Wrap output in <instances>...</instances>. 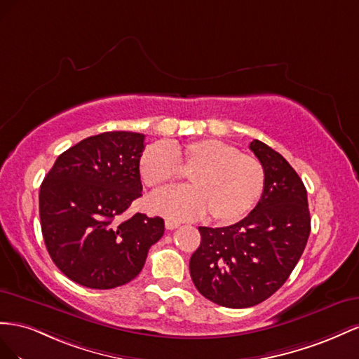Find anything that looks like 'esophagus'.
I'll return each mask as SVG.
<instances>
[{"label":"esophagus","mask_w":359,"mask_h":359,"mask_svg":"<svg viewBox=\"0 0 359 359\" xmlns=\"http://www.w3.org/2000/svg\"><path fill=\"white\" fill-rule=\"evenodd\" d=\"M179 222L177 221H172V219H167L165 221V227H167V230H174V229H177L179 227Z\"/></svg>","instance_id":"34e87169"}]
</instances>
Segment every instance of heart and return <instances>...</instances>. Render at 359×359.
Segmentation results:
<instances>
[{
    "mask_svg": "<svg viewBox=\"0 0 359 359\" xmlns=\"http://www.w3.org/2000/svg\"><path fill=\"white\" fill-rule=\"evenodd\" d=\"M189 174L191 187L150 200V206L171 218H194L209 212L217 224H233L251 212L264 189L262 162L219 140L185 144H150L142 151L140 172L153 191L171 188Z\"/></svg>",
    "mask_w": 359,
    "mask_h": 359,
    "instance_id": "1",
    "label": "heart"
}]
</instances>
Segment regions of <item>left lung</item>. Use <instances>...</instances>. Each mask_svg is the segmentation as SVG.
<instances>
[{"label": "left lung", "instance_id": "8db88e82", "mask_svg": "<svg viewBox=\"0 0 359 359\" xmlns=\"http://www.w3.org/2000/svg\"><path fill=\"white\" fill-rule=\"evenodd\" d=\"M250 149L264 168L257 206L229 227H198L201 242L189 260L197 290L227 309H248L278 290L299 262L311 230L298 172L259 140Z\"/></svg>", "mask_w": 359, "mask_h": 359}]
</instances>
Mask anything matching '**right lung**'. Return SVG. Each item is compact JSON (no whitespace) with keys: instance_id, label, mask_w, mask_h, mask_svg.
I'll return each mask as SVG.
<instances>
[{"instance_id":"obj_1","label":"right lung","mask_w":359,"mask_h":359,"mask_svg":"<svg viewBox=\"0 0 359 359\" xmlns=\"http://www.w3.org/2000/svg\"><path fill=\"white\" fill-rule=\"evenodd\" d=\"M144 135L104 132L57 158L42 182L39 212L46 250L67 278L88 289L132 281L163 234V219L144 213L120 221L141 197Z\"/></svg>"}]
</instances>
